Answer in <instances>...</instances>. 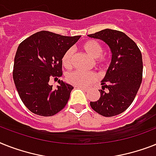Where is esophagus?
<instances>
[{
	"label": "esophagus",
	"instance_id": "1",
	"mask_svg": "<svg viewBox=\"0 0 156 156\" xmlns=\"http://www.w3.org/2000/svg\"><path fill=\"white\" fill-rule=\"evenodd\" d=\"M78 87V88H80V89L83 90H85V91L90 90L89 87Z\"/></svg>",
	"mask_w": 156,
	"mask_h": 156
}]
</instances>
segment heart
<instances>
[{
    "label": "heart",
    "instance_id": "heart-1",
    "mask_svg": "<svg viewBox=\"0 0 156 156\" xmlns=\"http://www.w3.org/2000/svg\"><path fill=\"white\" fill-rule=\"evenodd\" d=\"M83 51L93 59H96V65L99 67H104L107 65V58L102 55L103 47L98 41L89 40L82 45ZM74 57V50L71 48L66 49L62 58L63 66L69 69L72 66ZM98 76L94 72H82L80 70H74L66 75L67 82L76 87H87L95 82Z\"/></svg>",
    "mask_w": 156,
    "mask_h": 156
}]
</instances>
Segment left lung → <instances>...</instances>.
<instances>
[{
  "instance_id": "8db88e82",
  "label": "left lung",
  "mask_w": 156,
  "mask_h": 156,
  "mask_svg": "<svg viewBox=\"0 0 156 156\" xmlns=\"http://www.w3.org/2000/svg\"><path fill=\"white\" fill-rule=\"evenodd\" d=\"M88 36L104 41L112 54L110 66L101 82L102 90H98L99 99L90 102V107L105 117L119 115L131 106L141 85V52L135 41L121 31L106 29Z\"/></svg>"
}]
</instances>
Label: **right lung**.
Segmentation results:
<instances>
[{
  "mask_svg": "<svg viewBox=\"0 0 156 156\" xmlns=\"http://www.w3.org/2000/svg\"><path fill=\"white\" fill-rule=\"evenodd\" d=\"M80 38L49 31L33 34L19 45L14 58L12 78L21 101L34 114L52 116L62 111L74 87L58 80L54 89L50 78L62 75V58Z\"/></svg>",
  "mask_w": 156,
  "mask_h": 156,
  "instance_id": "1",
  "label": "right lung"
}]
</instances>
